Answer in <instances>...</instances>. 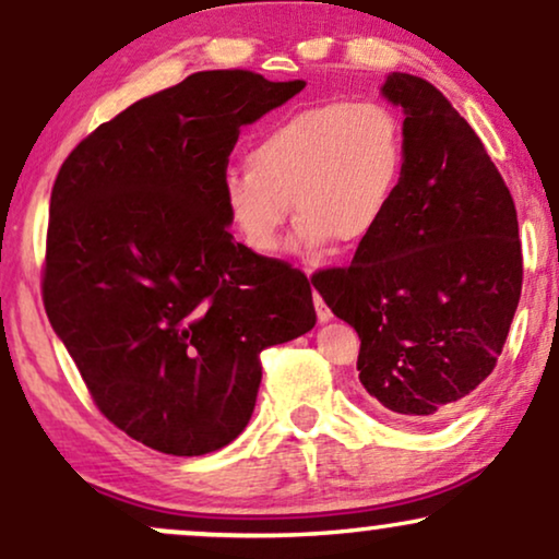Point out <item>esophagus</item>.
<instances>
[{
	"instance_id": "obj_1",
	"label": "esophagus",
	"mask_w": 559,
	"mask_h": 559,
	"mask_svg": "<svg viewBox=\"0 0 559 559\" xmlns=\"http://www.w3.org/2000/svg\"><path fill=\"white\" fill-rule=\"evenodd\" d=\"M313 302H316V316H319L321 323H326V321L334 319V313L329 311V306H326V302H323V298H321L319 293H313Z\"/></svg>"
}]
</instances>
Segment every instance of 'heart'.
Instances as JSON below:
<instances>
[{"label": "heart", "instance_id": "obj_1", "mask_svg": "<svg viewBox=\"0 0 559 559\" xmlns=\"http://www.w3.org/2000/svg\"><path fill=\"white\" fill-rule=\"evenodd\" d=\"M406 168V134L394 108L378 100H319L266 123L248 163L219 181L227 219L248 251L272 257L293 204L295 246L321 251L329 240L360 248L381 230Z\"/></svg>", "mask_w": 559, "mask_h": 559}]
</instances>
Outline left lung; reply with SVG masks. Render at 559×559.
Masks as SVG:
<instances>
[{
    "label": "left lung",
    "instance_id": "1",
    "mask_svg": "<svg viewBox=\"0 0 559 559\" xmlns=\"http://www.w3.org/2000/svg\"><path fill=\"white\" fill-rule=\"evenodd\" d=\"M406 168L389 217L347 266L311 282L360 336L370 404L412 425L438 423L495 370L519 308V215L474 129L445 95L394 72Z\"/></svg>",
    "mask_w": 559,
    "mask_h": 559
}]
</instances>
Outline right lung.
<instances>
[{
  "mask_svg": "<svg viewBox=\"0 0 559 559\" xmlns=\"http://www.w3.org/2000/svg\"><path fill=\"white\" fill-rule=\"evenodd\" d=\"M302 80L212 69L136 100L61 163L44 306L108 423L202 456L251 419L261 349L316 326L311 282L227 233L219 181L240 127Z\"/></svg>",
  "mask_w": 559,
  "mask_h": 559,
  "instance_id": "right-lung-1",
  "label": "right lung"
}]
</instances>
